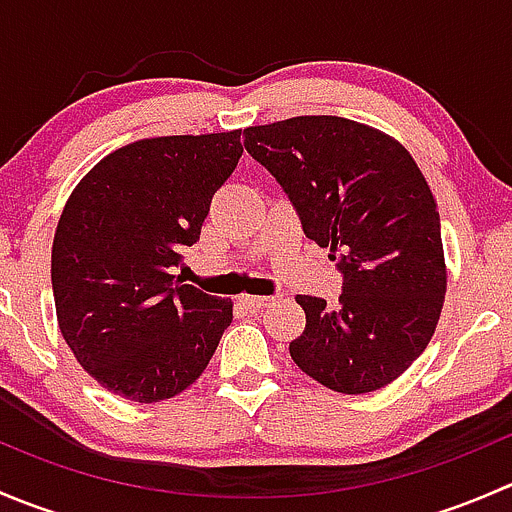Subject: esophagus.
<instances>
[{
  "mask_svg": "<svg viewBox=\"0 0 512 512\" xmlns=\"http://www.w3.org/2000/svg\"><path fill=\"white\" fill-rule=\"evenodd\" d=\"M277 297H252V294H245L242 297V304H245L250 312H262L265 307H270V304H275Z\"/></svg>",
  "mask_w": 512,
  "mask_h": 512,
  "instance_id": "34e87169",
  "label": "esophagus"
}]
</instances>
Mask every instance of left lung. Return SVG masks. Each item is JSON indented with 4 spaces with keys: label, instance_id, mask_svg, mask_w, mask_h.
<instances>
[{
    "label": "left lung",
    "instance_id": "left-lung-1",
    "mask_svg": "<svg viewBox=\"0 0 512 512\" xmlns=\"http://www.w3.org/2000/svg\"><path fill=\"white\" fill-rule=\"evenodd\" d=\"M245 148L344 277L337 307L297 294L307 324L289 342L294 364L339 394L399 379L431 342L446 297L441 218L416 160L386 133L339 116L250 126Z\"/></svg>",
    "mask_w": 512,
    "mask_h": 512
}]
</instances>
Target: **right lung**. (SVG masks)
I'll return each mask as SVG.
<instances>
[{
    "instance_id": "1",
    "label": "right lung",
    "mask_w": 512,
    "mask_h": 512,
    "mask_svg": "<svg viewBox=\"0 0 512 512\" xmlns=\"http://www.w3.org/2000/svg\"><path fill=\"white\" fill-rule=\"evenodd\" d=\"M240 156V131L143 138L108 153L66 200L51 247L56 319L103 389L156 404L218 349L232 302L180 285L173 267Z\"/></svg>"
}]
</instances>
